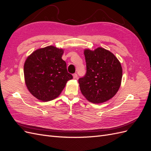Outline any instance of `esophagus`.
<instances>
[{
  "instance_id": "obj_1",
  "label": "esophagus",
  "mask_w": 151,
  "mask_h": 151,
  "mask_svg": "<svg viewBox=\"0 0 151 151\" xmlns=\"http://www.w3.org/2000/svg\"><path fill=\"white\" fill-rule=\"evenodd\" d=\"M73 78H74V79H77V74H73Z\"/></svg>"
}]
</instances>
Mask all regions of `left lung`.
I'll use <instances>...</instances> for the list:
<instances>
[{
    "label": "left lung",
    "instance_id": "1",
    "mask_svg": "<svg viewBox=\"0 0 151 151\" xmlns=\"http://www.w3.org/2000/svg\"><path fill=\"white\" fill-rule=\"evenodd\" d=\"M86 74L79 78L80 89L89 101L102 103L112 98L119 89L121 63L115 55L101 47L84 50Z\"/></svg>",
    "mask_w": 151,
    "mask_h": 151
}]
</instances>
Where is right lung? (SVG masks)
I'll use <instances>...</instances> for the list:
<instances>
[{
    "instance_id": "1",
    "label": "right lung",
    "mask_w": 151,
    "mask_h": 151,
    "mask_svg": "<svg viewBox=\"0 0 151 151\" xmlns=\"http://www.w3.org/2000/svg\"><path fill=\"white\" fill-rule=\"evenodd\" d=\"M63 50L48 46L35 50L24 65V80L31 94L42 101L55 99L73 78L62 57Z\"/></svg>"
}]
</instances>
